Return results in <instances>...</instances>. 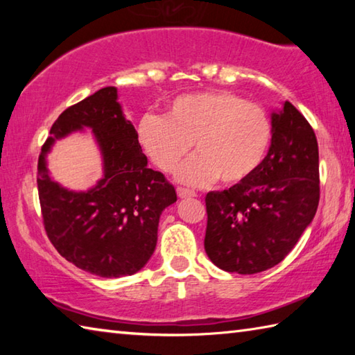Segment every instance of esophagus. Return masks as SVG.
I'll return each mask as SVG.
<instances>
[{
    "mask_svg": "<svg viewBox=\"0 0 355 355\" xmlns=\"http://www.w3.org/2000/svg\"><path fill=\"white\" fill-rule=\"evenodd\" d=\"M177 194L180 199H191V197H197V194L194 191L191 189H184V188H178L177 189Z\"/></svg>",
    "mask_w": 355,
    "mask_h": 355,
    "instance_id": "obj_1",
    "label": "esophagus"
}]
</instances>
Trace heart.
I'll return each instance as SVG.
<instances>
[{
  "label": "heart",
  "mask_w": 355,
  "mask_h": 355,
  "mask_svg": "<svg viewBox=\"0 0 355 355\" xmlns=\"http://www.w3.org/2000/svg\"><path fill=\"white\" fill-rule=\"evenodd\" d=\"M137 137L153 161L166 173L172 172L189 153L197 155L180 167L177 180L189 186L244 182L266 155L271 123L258 105L228 92H197L177 97L166 116H146Z\"/></svg>",
  "instance_id": "1"
}]
</instances>
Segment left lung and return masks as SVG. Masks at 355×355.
I'll use <instances>...</instances> for the list:
<instances>
[{
    "mask_svg": "<svg viewBox=\"0 0 355 355\" xmlns=\"http://www.w3.org/2000/svg\"><path fill=\"white\" fill-rule=\"evenodd\" d=\"M320 202L315 131L290 101L271 112V146L249 178L207 194L205 252L227 272L257 274L290 254Z\"/></svg>",
    "mask_w": 355,
    "mask_h": 355,
    "instance_id": "1",
    "label": "left lung"
}]
</instances>
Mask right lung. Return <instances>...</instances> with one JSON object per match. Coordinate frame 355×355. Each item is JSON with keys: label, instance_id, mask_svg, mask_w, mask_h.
<instances>
[{"label": "right lung", "instance_id": "add662e5", "mask_svg": "<svg viewBox=\"0 0 355 355\" xmlns=\"http://www.w3.org/2000/svg\"><path fill=\"white\" fill-rule=\"evenodd\" d=\"M93 130L104 175L89 190L64 189L49 175L46 156L56 140ZM46 235L65 260L105 279L133 275L158 241L159 216L177 202L173 186L148 169L137 131L125 117L117 87L100 89L65 110L50 130L37 166Z\"/></svg>", "mask_w": 355, "mask_h": 355}]
</instances>
